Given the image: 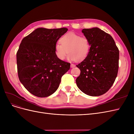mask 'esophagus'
Instances as JSON below:
<instances>
[{"label":"esophagus","mask_w":134,"mask_h":134,"mask_svg":"<svg viewBox=\"0 0 134 134\" xmlns=\"http://www.w3.org/2000/svg\"><path fill=\"white\" fill-rule=\"evenodd\" d=\"M75 66V65L74 64H71V65H70V67L71 68H74Z\"/></svg>","instance_id":"obj_1"}]
</instances>
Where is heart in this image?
Returning a JSON list of instances; mask_svg holds the SVG:
<instances>
[{"label": "heart", "instance_id": "obj_1", "mask_svg": "<svg viewBox=\"0 0 134 134\" xmlns=\"http://www.w3.org/2000/svg\"><path fill=\"white\" fill-rule=\"evenodd\" d=\"M60 43L55 46V53L59 60H64L68 54V59L80 62L86 59L90 52L88 40L84 37L69 32L60 38Z\"/></svg>", "mask_w": 134, "mask_h": 134}]
</instances>
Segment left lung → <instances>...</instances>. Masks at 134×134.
I'll return each mask as SVG.
<instances>
[{"label":"left lung","instance_id":"obj_1","mask_svg":"<svg viewBox=\"0 0 134 134\" xmlns=\"http://www.w3.org/2000/svg\"><path fill=\"white\" fill-rule=\"evenodd\" d=\"M82 32L91 47L87 57L76 65L80 70L76 85L85 94L99 96L109 90L117 77L119 50L112 36L98 27Z\"/></svg>","mask_w":134,"mask_h":134}]
</instances>
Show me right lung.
Here are the masks:
<instances>
[{
  "instance_id": "obj_1",
  "label": "right lung",
  "mask_w": 134,
  "mask_h": 134,
  "mask_svg": "<svg viewBox=\"0 0 134 134\" xmlns=\"http://www.w3.org/2000/svg\"><path fill=\"white\" fill-rule=\"evenodd\" d=\"M67 31L66 28H38L22 40L17 52L18 78L33 95L46 97L53 94L69 70L70 64L59 60L55 53L58 40Z\"/></svg>"
}]
</instances>
